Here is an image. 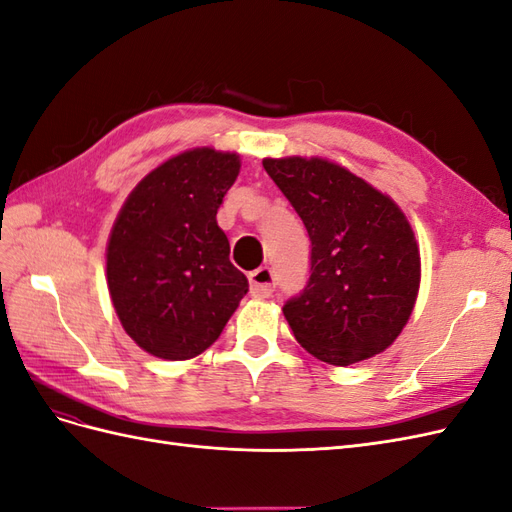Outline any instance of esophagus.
I'll use <instances>...</instances> for the list:
<instances>
[{
    "label": "esophagus",
    "instance_id": "obj_1",
    "mask_svg": "<svg viewBox=\"0 0 512 512\" xmlns=\"http://www.w3.org/2000/svg\"><path fill=\"white\" fill-rule=\"evenodd\" d=\"M275 290V273L269 267H260L250 273V292L256 299H269Z\"/></svg>",
    "mask_w": 512,
    "mask_h": 512
}]
</instances>
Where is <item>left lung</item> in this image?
Returning a JSON list of instances; mask_svg holds the SVG:
<instances>
[{
    "label": "left lung",
    "instance_id": "1",
    "mask_svg": "<svg viewBox=\"0 0 512 512\" xmlns=\"http://www.w3.org/2000/svg\"><path fill=\"white\" fill-rule=\"evenodd\" d=\"M312 241V269L284 305L297 342L346 367L389 348L410 320L421 286V252L391 196L327 158H265Z\"/></svg>",
    "mask_w": 512,
    "mask_h": 512
}]
</instances>
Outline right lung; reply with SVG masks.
Returning a JSON list of instances; mask_svg holds the SVG:
<instances>
[{
  "label": "right lung",
  "mask_w": 512,
  "mask_h": 512,
  "mask_svg": "<svg viewBox=\"0 0 512 512\" xmlns=\"http://www.w3.org/2000/svg\"><path fill=\"white\" fill-rule=\"evenodd\" d=\"M239 170L235 151H183L136 183L113 224L108 292L123 331L158 359L205 352L245 297L215 220Z\"/></svg>",
  "instance_id": "1"
}]
</instances>
